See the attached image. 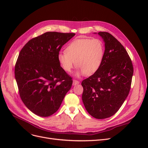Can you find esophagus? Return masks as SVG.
Instances as JSON below:
<instances>
[{
  "label": "esophagus",
  "mask_w": 148,
  "mask_h": 148,
  "mask_svg": "<svg viewBox=\"0 0 148 148\" xmlns=\"http://www.w3.org/2000/svg\"><path fill=\"white\" fill-rule=\"evenodd\" d=\"M79 81L77 80H73V85H76V84H79Z\"/></svg>",
  "instance_id": "1"
}]
</instances>
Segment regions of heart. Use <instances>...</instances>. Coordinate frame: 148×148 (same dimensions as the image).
Wrapping results in <instances>:
<instances>
[{"mask_svg": "<svg viewBox=\"0 0 148 148\" xmlns=\"http://www.w3.org/2000/svg\"><path fill=\"white\" fill-rule=\"evenodd\" d=\"M66 52L58 55L60 65L66 73H70L75 66L80 69L77 75L84 74L89 76L95 73L104 59L105 47L103 42L98 38H79L70 42Z\"/></svg>", "mask_w": 148, "mask_h": 148, "instance_id": "b5f03b06", "label": "heart"}]
</instances>
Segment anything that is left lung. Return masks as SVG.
Listing matches in <instances>:
<instances>
[{
	"label": "left lung",
	"instance_id": "obj_1",
	"mask_svg": "<svg viewBox=\"0 0 148 148\" xmlns=\"http://www.w3.org/2000/svg\"><path fill=\"white\" fill-rule=\"evenodd\" d=\"M98 34L105 42L102 64L98 71L82 82V100L93 117L102 119L117 112L130 90L133 65L121 43L106 32Z\"/></svg>",
	"mask_w": 148,
	"mask_h": 148
}]
</instances>
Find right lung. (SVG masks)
I'll return each mask as SVG.
<instances>
[{
	"mask_svg": "<svg viewBox=\"0 0 148 148\" xmlns=\"http://www.w3.org/2000/svg\"><path fill=\"white\" fill-rule=\"evenodd\" d=\"M74 33L47 32L29 40L21 50L15 77L23 103L35 114L47 117L59 108L73 80L58 55Z\"/></svg>",
	"mask_w": 148,
	"mask_h": 148,
	"instance_id": "obj_1",
	"label": "right lung"
}]
</instances>
